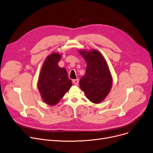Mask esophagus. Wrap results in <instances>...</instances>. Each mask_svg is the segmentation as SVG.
<instances>
[{
  "mask_svg": "<svg viewBox=\"0 0 153 153\" xmlns=\"http://www.w3.org/2000/svg\"><path fill=\"white\" fill-rule=\"evenodd\" d=\"M73 83L75 84V85H78V83H79V79L77 78V79H73L72 80Z\"/></svg>",
  "mask_w": 153,
  "mask_h": 153,
  "instance_id": "obj_1",
  "label": "esophagus"
}]
</instances>
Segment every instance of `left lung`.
I'll return each mask as SVG.
<instances>
[{"instance_id":"obj_1","label":"left lung","mask_w":153,"mask_h":153,"mask_svg":"<svg viewBox=\"0 0 153 153\" xmlns=\"http://www.w3.org/2000/svg\"><path fill=\"white\" fill-rule=\"evenodd\" d=\"M86 62V74L81 78L79 86L86 97L93 103L103 101L110 92L112 78L107 62L98 51H79Z\"/></svg>"}]
</instances>
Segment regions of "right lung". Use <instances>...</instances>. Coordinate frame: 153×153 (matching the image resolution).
I'll return each instance as SVG.
<instances>
[{"instance_id": "right-lung-1", "label": "right lung", "mask_w": 153, "mask_h": 153, "mask_svg": "<svg viewBox=\"0 0 153 153\" xmlns=\"http://www.w3.org/2000/svg\"><path fill=\"white\" fill-rule=\"evenodd\" d=\"M61 55L55 52L47 57L42 66L38 88L43 101L48 105H55L72 85L67 70L60 68L58 63Z\"/></svg>"}]
</instances>
